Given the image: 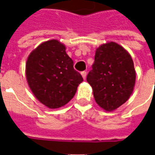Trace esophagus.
<instances>
[{
    "instance_id": "esophagus-1",
    "label": "esophagus",
    "mask_w": 155,
    "mask_h": 155,
    "mask_svg": "<svg viewBox=\"0 0 155 155\" xmlns=\"http://www.w3.org/2000/svg\"><path fill=\"white\" fill-rule=\"evenodd\" d=\"M81 75H82V77H83V78H84V79H85V78H86V76H87L86 71H82V72H81Z\"/></svg>"
}]
</instances>
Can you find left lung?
Masks as SVG:
<instances>
[{"mask_svg":"<svg viewBox=\"0 0 155 155\" xmlns=\"http://www.w3.org/2000/svg\"><path fill=\"white\" fill-rule=\"evenodd\" d=\"M132 57L116 42L101 45L96 50L92 70L87 82L96 103L105 111H114L130 97L135 84Z\"/></svg>","mask_w":155,"mask_h":155,"instance_id":"1","label":"left lung"}]
</instances>
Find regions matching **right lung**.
I'll use <instances>...</instances> for the list:
<instances>
[{"label": "right lung", "instance_id": "1", "mask_svg": "<svg viewBox=\"0 0 155 155\" xmlns=\"http://www.w3.org/2000/svg\"><path fill=\"white\" fill-rule=\"evenodd\" d=\"M65 49L60 41L50 39L38 45L27 57L28 86L34 97L49 109H58L68 104L83 82Z\"/></svg>", "mask_w": 155, "mask_h": 155}]
</instances>
